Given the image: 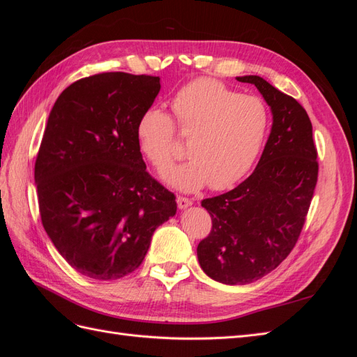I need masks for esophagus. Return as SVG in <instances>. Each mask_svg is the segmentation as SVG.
<instances>
[{"instance_id": "1", "label": "esophagus", "mask_w": 357, "mask_h": 357, "mask_svg": "<svg viewBox=\"0 0 357 357\" xmlns=\"http://www.w3.org/2000/svg\"><path fill=\"white\" fill-rule=\"evenodd\" d=\"M177 205H178L180 210H185V208L190 207L192 201H190L189 198H185V197H178V198H177Z\"/></svg>"}]
</instances>
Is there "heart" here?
<instances>
[{
	"instance_id": "obj_1",
	"label": "heart",
	"mask_w": 357,
	"mask_h": 357,
	"mask_svg": "<svg viewBox=\"0 0 357 357\" xmlns=\"http://www.w3.org/2000/svg\"><path fill=\"white\" fill-rule=\"evenodd\" d=\"M178 132L190 137L189 160L164 174L167 185L197 192L207 185L223 190L236 185L264 147L269 114L257 96L241 95L214 79L190 82L171 101ZM143 155L156 169L172 162L174 123L159 109H149L137 122Z\"/></svg>"
}]
</instances>
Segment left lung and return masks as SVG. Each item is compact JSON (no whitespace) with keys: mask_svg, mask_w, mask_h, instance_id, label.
I'll list each match as a JSON object with an SVG mask.
<instances>
[{"mask_svg":"<svg viewBox=\"0 0 357 357\" xmlns=\"http://www.w3.org/2000/svg\"><path fill=\"white\" fill-rule=\"evenodd\" d=\"M273 113V126L252 176L201 202L213 228L197 248L202 271L215 282L248 284L269 274L295 247L317 183V150L310 117L295 98L259 75H243Z\"/></svg>","mask_w":357,"mask_h":357,"instance_id":"left-lung-1","label":"left lung"}]
</instances>
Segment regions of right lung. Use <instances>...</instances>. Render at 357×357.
Here are the masks:
<instances>
[{
    "label": "right lung",
    "instance_id": "right-lung-1",
    "mask_svg": "<svg viewBox=\"0 0 357 357\" xmlns=\"http://www.w3.org/2000/svg\"><path fill=\"white\" fill-rule=\"evenodd\" d=\"M153 75L102 73L74 82L53 105L36 160L41 223L59 255L93 280L142 265L174 193L150 177L139 116L160 91Z\"/></svg>",
    "mask_w": 357,
    "mask_h": 357
}]
</instances>
